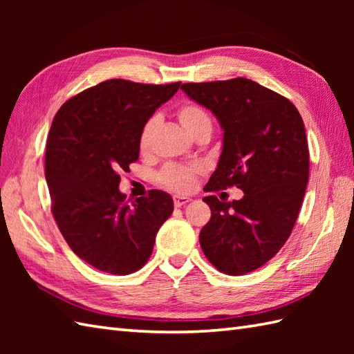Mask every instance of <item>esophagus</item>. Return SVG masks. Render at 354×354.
I'll list each match as a JSON object with an SVG mask.
<instances>
[{
  "label": "esophagus",
  "mask_w": 354,
  "mask_h": 354,
  "mask_svg": "<svg viewBox=\"0 0 354 354\" xmlns=\"http://www.w3.org/2000/svg\"><path fill=\"white\" fill-rule=\"evenodd\" d=\"M192 199L190 198H185V196H173V204H175L176 208H181L183 205L189 204Z\"/></svg>",
  "instance_id": "obj_1"
}]
</instances>
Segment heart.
<instances>
[{
    "label": "heart",
    "instance_id": "1",
    "mask_svg": "<svg viewBox=\"0 0 354 354\" xmlns=\"http://www.w3.org/2000/svg\"><path fill=\"white\" fill-rule=\"evenodd\" d=\"M176 118L184 129L192 137H199L202 133H212L213 120L208 112L194 103H184L176 109ZM160 124L156 115L149 117L141 126L138 135V149L141 153H149L153 146V138ZM199 175V167H184V165H165L160 173V183L165 189L185 193L190 192L196 184V176Z\"/></svg>",
    "mask_w": 354,
    "mask_h": 354
}]
</instances>
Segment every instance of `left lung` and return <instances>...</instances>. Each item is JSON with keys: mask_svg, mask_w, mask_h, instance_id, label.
I'll list each match as a JSON object with an SVG mask.
<instances>
[{"mask_svg": "<svg viewBox=\"0 0 354 354\" xmlns=\"http://www.w3.org/2000/svg\"><path fill=\"white\" fill-rule=\"evenodd\" d=\"M192 100L209 109L223 131V147L205 185H236L240 201L205 196L212 219L201 230L205 257L221 272L243 275L265 265L289 239L309 181L303 118L286 97L236 77L184 84Z\"/></svg>", "mask_w": 354, "mask_h": 354, "instance_id": "8db88e82", "label": "left lung"}]
</instances>
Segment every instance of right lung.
<instances>
[{"instance_id":"add662e5","label":"right lung","mask_w":354,"mask_h":354,"mask_svg":"<svg viewBox=\"0 0 354 354\" xmlns=\"http://www.w3.org/2000/svg\"><path fill=\"white\" fill-rule=\"evenodd\" d=\"M179 86L111 79L65 102L53 120L45 152L51 213L74 254L103 272L145 266L173 213L170 194L152 190L127 205L118 184L138 160L141 126Z\"/></svg>"}]
</instances>
